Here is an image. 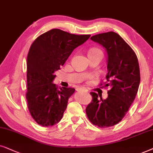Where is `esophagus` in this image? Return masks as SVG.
<instances>
[{"label":"esophagus","mask_w":153,"mask_h":153,"mask_svg":"<svg viewBox=\"0 0 153 153\" xmlns=\"http://www.w3.org/2000/svg\"><path fill=\"white\" fill-rule=\"evenodd\" d=\"M77 91H87V90L86 89H85V88H83V87H78V88H77Z\"/></svg>","instance_id":"34e87169"}]
</instances>
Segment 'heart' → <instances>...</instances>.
<instances>
[{
	"instance_id": "1",
	"label": "heart",
	"mask_w": 153,
	"mask_h": 153,
	"mask_svg": "<svg viewBox=\"0 0 153 153\" xmlns=\"http://www.w3.org/2000/svg\"><path fill=\"white\" fill-rule=\"evenodd\" d=\"M94 53H102V52L98 48H92L89 52V54H94Z\"/></svg>"
}]
</instances>
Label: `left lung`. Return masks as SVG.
Instances as JSON below:
<instances>
[{
    "label": "left lung",
    "mask_w": 153,
    "mask_h": 153,
    "mask_svg": "<svg viewBox=\"0 0 153 153\" xmlns=\"http://www.w3.org/2000/svg\"><path fill=\"white\" fill-rule=\"evenodd\" d=\"M91 40L106 50L107 82L103 87L110 89L105 99L90 93L92 100L86 108V113L94 125L110 127L123 120L135 99L140 80L139 64L134 50L116 33L97 34Z\"/></svg>",
    "instance_id": "1"
}]
</instances>
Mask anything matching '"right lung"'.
<instances>
[{"mask_svg": "<svg viewBox=\"0 0 153 153\" xmlns=\"http://www.w3.org/2000/svg\"><path fill=\"white\" fill-rule=\"evenodd\" d=\"M90 35H75L54 28L36 38L27 56V91L28 111L38 125L45 127L58 123L66 111L68 99L75 92L71 87L58 88L53 80L77 47Z\"/></svg>", "mask_w": 153, "mask_h": 153, "instance_id": "1", "label": "right lung"}]
</instances>
